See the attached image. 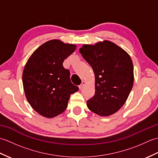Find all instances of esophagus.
Wrapping results in <instances>:
<instances>
[{"label": "esophagus", "instance_id": "esophagus-1", "mask_svg": "<svg viewBox=\"0 0 158 158\" xmlns=\"http://www.w3.org/2000/svg\"><path fill=\"white\" fill-rule=\"evenodd\" d=\"M85 81H82V83H81V84L79 86V89H81V88H83V86L85 85Z\"/></svg>", "mask_w": 158, "mask_h": 158}]
</instances>
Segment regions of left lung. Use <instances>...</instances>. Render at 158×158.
<instances>
[{
    "label": "left lung",
    "instance_id": "obj_1",
    "mask_svg": "<svg viewBox=\"0 0 158 158\" xmlns=\"http://www.w3.org/2000/svg\"><path fill=\"white\" fill-rule=\"evenodd\" d=\"M79 52L95 75V94L87 106L100 116L113 115L122 108L132 88V59L125 50L106 40L83 45Z\"/></svg>",
    "mask_w": 158,
    "mask_h": 158
}]
</instances>
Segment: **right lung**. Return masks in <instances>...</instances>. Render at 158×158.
Listing matches in <instances>:
<instances>
[{
    "instance_id": "1",
    "label": "right lung",
    "mask_w": 158,
    "mask_h": 158,
    "mask_svg": "<svg viewBox=\"0 0 158 158\" xmlns=\"http://www.w3.org/2000/svg\"><path fill=\"white\" fill-rule=\"evenodd\" d=\"M75 49V45L50 40L33 52L24 66L22 81L26 99L47 118L64 111L70 94L79 90L70 81L69 70L63 66L64 60Z\"/></svg>"
}]
</instances>
